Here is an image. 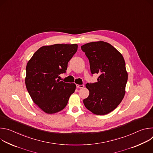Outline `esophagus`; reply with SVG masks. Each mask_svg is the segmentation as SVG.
<instances>
[{
    "mask_svg": "<svg viewBox=\"0 0 153 153\" xmlns=\"http://www.w3.org/2000/svg\"><path fill=\"white\" fill-rule=\"evenodd\" d=\"M76 86L78 88H83L84 87V85H76Z\"/></svg>",
    "mask_w": 153,
    "mask_h": 153,
    "instance_id": "obj_1",
    "label": "esophagus"
}]
</instances>
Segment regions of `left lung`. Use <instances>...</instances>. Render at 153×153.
I'll use <instances>...</instances> for the list:
<instances>
[{"label":"left lung","instance_id":"8db88e82","mask_svg":"<svg viewBox=\"0 0 153 153\" xmlns=\"http://www.w3.org/2000/svg\"><path fill=\"white\" fill-rule=\"evenodd\" d=\"M82 50L88 57L92 74H99L97 82L87 83L88 97L83 103L96 115L113 111L122 102L128 80L122 55L110 43L103 41L86 43Z\"/></svg>","mask_w":153,"mask_h":153}]
</instances>
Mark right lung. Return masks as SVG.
Segmentation results:
<instances>
[{
    "label": "right lung",
    "instance_id": "right-lung-1",
    "mask_svg": "<svg viewBox=\"0 0 153 153\" xmlns=\"http://www.w3.org/2000/svg\"><path fill=\"white\" fill-rule=\"evenodd\" d=\"M77 44L43 46L33 54L26 67L25 85L33 102L48 114L57 113L67 106L74 92V83L59 81L68 63L77 50Z\"/></svg>",
    "mask_w": 153,
    "mask_h": 153
}]
</instances>
